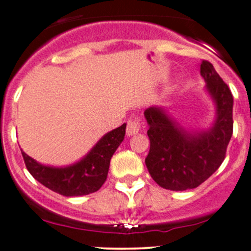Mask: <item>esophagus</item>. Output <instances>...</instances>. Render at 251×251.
<instances>
[{"label": "esophagus", "instance_id": "1", "mask_svg": "<svg viewBox=\"0 0 251 251\" xmlns=\"http://www.w3.org/2000/svg\"><path fill=\"white\" fill-rule=\"evenodd\" d=\"M140 131V120L138 118H129L127 120V127H126V134L134 135L139 133Z\"/></svg>", "mask_w": 251, "mask_h": 251}]
</instances>
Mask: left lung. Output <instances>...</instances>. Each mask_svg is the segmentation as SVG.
Masks as SVG:
<instances>
[{"label": "left lung", "mask_w": 251, "mask_h": 251, "mask_svg": "<svg viewBox=\"0 0 251 251\" xmlns=\"http://www.w3.org/2000/svg\"><path fill=\"white\" fill-rule=\"evenodd\" d=\"M201 75L216 105V119L209 129L186 132L157 106L144 112L150 138L145 164L155 183L172 191L195 189L208 179L223 163L232 135L231 92L206 60L201 63Z\"/></svg>", "instance_id": "left-lung-1"}]
</instances>
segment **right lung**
Masks as SVG:
<instances>
[{
  "label": "right lung",
  "mask_w": 251,
  "mask_h": 251,
  "mask_svg": "<svg viewBox=\"0 0 251 251\" xmlns=\"http://www.w3.org/2000/svg\"><path fill=\"white\" fill-rule=\"evenodd\" d=\"M126 124L112 129L98 142L81 160L65 168L42 165L21 150L25 168L37 181L66 197L96 192L107 178L109 162L125 137Z\"/></svg>",
  "instance_id": "1"
}]
</instances>
